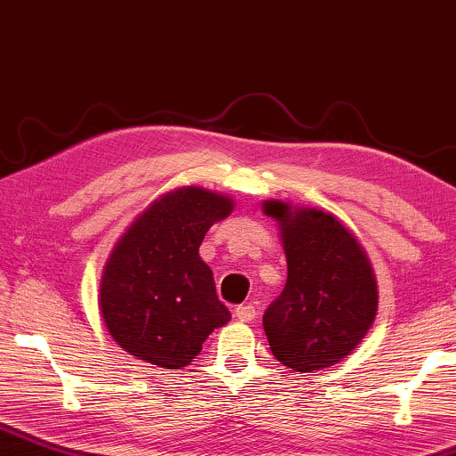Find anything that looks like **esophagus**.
<instances>
[{
	"instance_id": "34e87169",
	"label": "esophagus",
	"mask_w": 456,
	"mask_h": 456,
	"mask_svg": "<svg viewBox=\"0 0 456 456\" xmlns=\"http://www.w3.org/2000/svg\"><path fill=\"white\" fill-rule=\"evenodd\" d=\"M235 317H238L241 323H250V321L256 317V308L252 305H240L235 308Z\"/></svg>"
}]
</instances>
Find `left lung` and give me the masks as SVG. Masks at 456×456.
Listing matches in <instances>:
<instances>
[{
  "label": "left lung",
  "instance_id": "8db88e82",
  "mask_svg": "<svg viewBox=\"0 0 456 456\" xmlns=\"http://www.w3.org/2000/svg\"><path fill=\"white\" fill-rule=\"evenodd\" d=\"M288 260L281 296L263 325L273 356L291 371L314 373L344 361L378 314V279L365 248L336 216L266 200Z\"/></svg>",
  "mask_w": 456,
  "mask_h": 456
}]
</instances>
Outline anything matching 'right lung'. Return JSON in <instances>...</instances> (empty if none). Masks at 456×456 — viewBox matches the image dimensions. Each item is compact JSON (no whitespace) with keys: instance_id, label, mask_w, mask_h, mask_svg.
Segmentation results:
<instances>
[{"instance_id":"right-lung-1","label":"right lung","mask_w":456,"mask_h":456,"mask_svg":"<svg viewBox=\"0 0 456 456\" xmlns=\"http://www.w3.org/2000/svg\"><path fill=\"white\" fill-rule=\"evenodd\" d=\"M233 212V198L190 185L154 200L114 244L100 281L102 319L120 348L181 369L232 313L218 300L200 246Z\"/></svg>"}]
</instances>
